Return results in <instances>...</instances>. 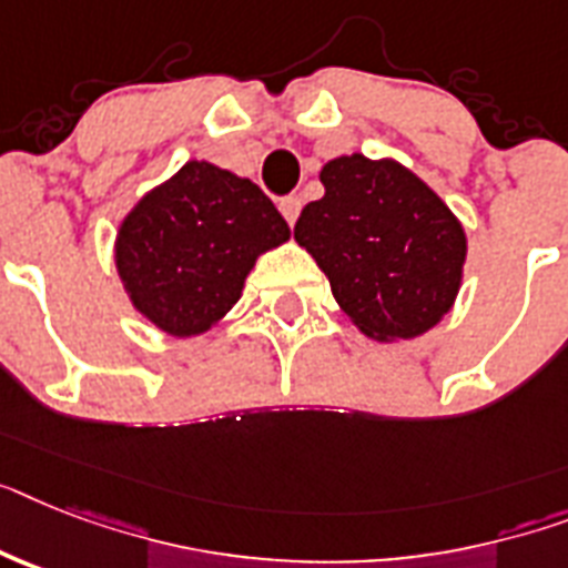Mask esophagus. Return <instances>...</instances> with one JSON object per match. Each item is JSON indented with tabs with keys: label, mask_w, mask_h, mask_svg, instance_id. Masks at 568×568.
Returning a JSON list of instances; mask_svg holds the SVG:
<instances>
[{
	"label": "esophagus",
	"mask_w": 568,
	"mask_h": 568,
	"mask_svg": "<svg viewBox=\"0 0 568 568\" xmlns=\"http://www.w3.org/2000/svg\"><path fill=\"white\" fill-rule=\"evenodd\" d=\"M281 214H284V220H287L290 226H295V220H298V211H302V200L298 196H284L278 203Z\"/></svg>",
	"instance_id": "34e87169"
}]
</instances>
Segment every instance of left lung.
<instances>
[{"label": "left lung", "mask_w": 568, "mask_h": 568, "mask_svg": "<svg viewBox=\"0 0 568 568\" xmlns=\"http://www.w3.org/2000/svg\"><path fill=\"white\" fill-rule=\"evenodd\" d=\"M295 241L316 257L334 298L374 339H412L442 322L462 284L467 237L453 211L403 165L363 153L322 168Z\"/></svg>", "instance_id": "1"}]
</instances>
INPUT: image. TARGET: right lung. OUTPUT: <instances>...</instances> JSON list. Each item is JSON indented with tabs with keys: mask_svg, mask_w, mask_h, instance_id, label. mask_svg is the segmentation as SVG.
<instances>
[{
	"mask_svg": "<svg viewBox=\"0 0 568 568\" xmlns=\"http://www.w3.org/2000/svg\"><path fill=\"white\" fill-rule=\"evenodd\" d=\"M290 237L255 182L189 162L121 223L115 266L135 311L171 336H196L232 311L261 252Z\"/></svg>",
	"mask_w": 568,
	"mask_h": 568,
	"instance_id": "obj_1",
	"label": "right lung"
}]
</instances>
